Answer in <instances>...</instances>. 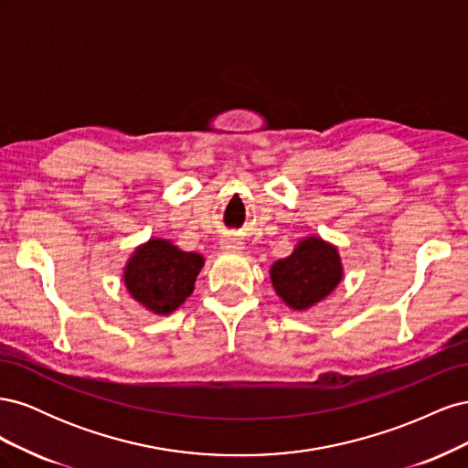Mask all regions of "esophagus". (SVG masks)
<instances>
[{
	"instance_id": "34e87169",
	"label": "esophagus",
	"mask_w": 468,
	"mask_h": 468,
	"mask_svg": "<svg viewBox=\"0 0 468 468\" xmlns=\"http://www.w3.org/2000/svg\"><path fill=\"white\" fill-rule=\"evenodd\" d=\"M220 244L226 251H239L244 248V242H242V239H238V238H224Z\"/></svg>"
}]
</instances>
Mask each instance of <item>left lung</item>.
Here are the masks:
<instances>
[{
	"instance_id": "obj_1",
	"label": "left lung",
	"mask_w": 468,
	"mask_h": 468,
	"mask_svg": "<svg viewBox=\"0 0 468 468\" xmlns=\"http://www.w3.org/2000/svg\"><path fill=\"white\" fill-rule=\"evenodd\" d=\"M275 294L291 310L304 313L330 296L344 279V263L337 246L310 234L296 242L289 258L269 267Z\"/></svg>"
}]
</instances>
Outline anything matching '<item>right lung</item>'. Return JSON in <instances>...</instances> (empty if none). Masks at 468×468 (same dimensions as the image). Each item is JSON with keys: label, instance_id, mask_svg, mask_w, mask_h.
I'll use <instances>...</instances> for the list:
<instances>
[{"label": "right lung", "instance_id": "add662e5", "mask_svg": "<svg viewBox=\"0 0 468 468\" xmlns=\"http://www.w3.org/2000/svg\"><path fill=\"white\" fill-rule=\"evenodd\" d=\"M205 258L183 251L172 239L152 236L131 253L122 267L124 289L148 313L167 316L195 291Z\"/></svg>", "mask_w": 468, "mask_h": 468}]
</instances>
